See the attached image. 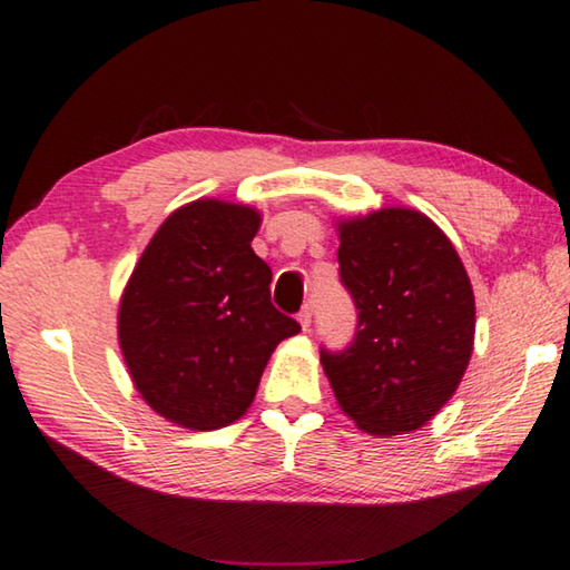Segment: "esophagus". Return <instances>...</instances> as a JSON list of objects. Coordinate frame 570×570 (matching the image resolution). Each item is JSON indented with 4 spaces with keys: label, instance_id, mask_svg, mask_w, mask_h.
<instances>
[{
    "label": "esophagus",
    "instance_id": "1",
    "mask_svg": "<svg viewBox=\"0 0 570 570\" xmlns=\"http://www.w3.org/2000/svg\"><path fill=\"white\" fill-rule=\"evenodd\" d=\"M296 320H298V324H302V330L308 332V326H312V306L306 304V306L302 308V312H298Z\"/></svg>",
    "mask_w": 570,
    "mask_h": 570
}]
</instances>
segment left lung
Returning <instances> with one entry per match:
<instances>
[{"instance_id":"8db88e82","label":"left lung","mask_w":570,"mask_h":570,"mask_svg":"<svg viewBox=\"0 0 570 570\" xmlns=\"http://www.w3.org/2000/svg\"><path fill=\"white\" fill-rule=\"evenodd\" d=\"M340 276L360 308L350 350L322 352L346 417L370 435L420 430L445 407L475 342V296L452 240L412 208L336 220Z\"/></svg>"}]
</instances>
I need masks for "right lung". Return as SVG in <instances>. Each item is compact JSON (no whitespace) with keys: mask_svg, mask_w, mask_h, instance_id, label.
<instances>
[{"mask_svg":"<svg viewBox=\"0 0 570 570\" xmlns=\"http://www.w3.org/2000/svg\"><path fill=\"white\" fill-rule=\"evenodd\" d=\"M262 214L198 198L163 220L118 308L128 374L160 417L218 430L244 417L278 342L302 332L272 304V268L250 248Z\"/></svg>","mask_w":570,"mask_h":570,"instance_id":"obj_1","label":"right lung"}]
</instances>
